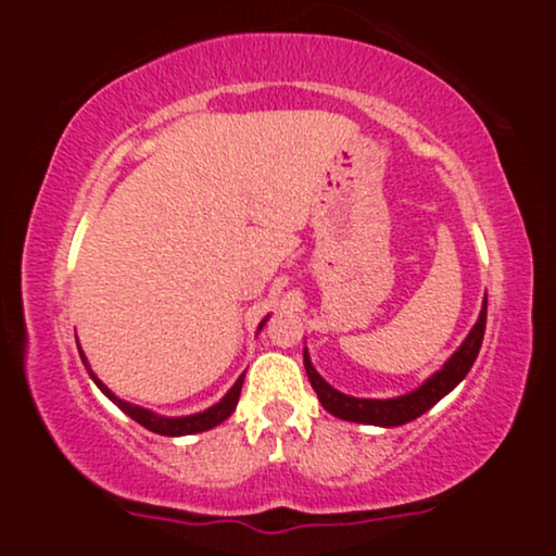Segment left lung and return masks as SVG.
Returning <instances> with one entry per match:
<instances>
[{
    "mask_svg": "<svg viewBox=\"0 0 556 556\" xmlns=\"http://www.w3.org/2000/svg\"><path fill=\"white\" fill-rule=\"evenodd\" d=\"M483 331H486V303H483L481 316H478L476 327L468 334V340H465L460 344V350L444 363L442 371L433 374L424 387L416 389V392L402 394V397H394V400H358V397H348V394L337 392V389H331L327 381L316 374V368L311 366L308 353H303L305 374H308L311 387L316 389L318 402L327 407L331 416L342 420H353V424H368V426H402L407 424V420H416L418 416H424V413L437 405L446 392H452V389L460 384L465 374L470 371V366H473L478 358V350H481V342H483Z\"/></svg>",
    "mask_w": 556,
    "mask_h": 556,
    "instance_id": "obj_1",
    "label": "left lung"
}]
</instances>
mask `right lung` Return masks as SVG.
I'll list each match as a JSON object with an SVG mask.
<instances>
[{
  "label": "right lung",
  "instance_id": "1",
  "mask_svg": "<svg viewBox=\"0 0 556 556\" xmlns=\"http://www.w3.org/2000/svg\"><path fill=\"white\" fill-rule=\"evenodd\" d=\"M261 327H264V324H261ZM83 363H86V361H83ZM88 374H91V371H88ZM91 376H93V374H91ZM242 376H245V374H242ZM242 376H240L238 381H235V387L229 389L225 400L216 402V405L208 407V410L195 413V416H185V418H162V416H154V413L143 410V407L130 405V402H123V400L114 397L110 389L101 384V381L96 379V376H93V381H96V384H99V389L106 394V397L117 402L119 410L127 413V416L136 420V424L143 426V429H149V431H154V433H162V437H185V433H198V431L214 429V426H219L222 420L229 418V413L235 410V405H238V400H240Z\"/></svg>",
  "mask_w": 556,
  "mask_h": 556
}]
</instances>
